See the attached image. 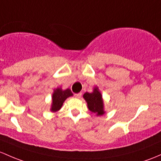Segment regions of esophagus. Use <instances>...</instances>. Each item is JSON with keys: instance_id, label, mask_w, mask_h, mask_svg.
I'll use <instances>...</instances> for the list:
<instances>
[{"instance_id": "34e87169", "label": "esophagus", "mask_w": 161, "mask_h": 161, "mask_svg": "<svg viewBox=\"0 0 161 161\" xmlns=\"http://www.w3.org/2000/svg\"><path fill=\"white\" fill-rule=\"evenodd\" d=\"M75 96L76 98H81V96H82V92H79V93L75 94Z\"/></svg>"}]
</instances>
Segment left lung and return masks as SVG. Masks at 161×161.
I'll return each mask as SVG.
<instances>
[{
  "instance_id": "8db88e82",
  "label": "left lung",
  "mask_w": 161,
  "mask_h": 161,
  "mask_svg": "<svg viewBox=\"0 0 161 161\" xmlns=\"http://www.w3.org/2000/svg\"><path fill=\"white\" fill-rule=\"evenodd\" d=\"M83 98L87 103L88 108L91 112L96 113V116H102L104 114L103 99L102 94L99 90V88L96 86L93 89V92L91 93L86 92L83 95Z\"/></svg>"
}]
</instances>
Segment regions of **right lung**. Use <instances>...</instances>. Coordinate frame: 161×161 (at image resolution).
I'll list each match as a JSON object with an SVG mask.
<instances>
[{
    "mask_svg": "<svg viewBox=\"0 0 161 161\" xmlns=\"http://www.w3.org/2000/svg\"><path fill=\"white\" fill-rule=\"evenodd\" d=\"M72 96H73V94L69 89L62 90V88H57L56 89H55L53 94H52V103L51 111L53 113L58 111L62 108L65 99Z\"/></svg>",
    "mask_w": 161,
    "mask_h": 161,
    "instance_id": "right-lung-1",
    "label": "right lung"
}]
</instances>
